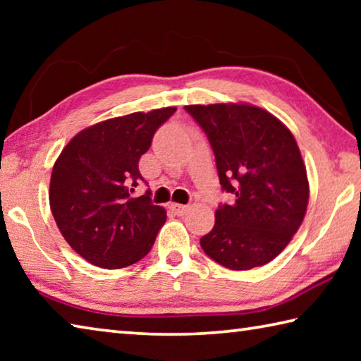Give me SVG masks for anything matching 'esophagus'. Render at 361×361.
<instances>
[{
    "mask_svg": "<svg viewBox=\"0 0 361 361\" xmlns=\"http://www.w3.org/2000/svg\"><path fill=\"white\" fill-rule=\"evenodd\" d=\"M170 209H172L176 215L181 216L185 215V213L188 212V205H181V204H170Z\"/></svg>",
    "mask_w": 361,
    "mask_h": 361,
    "instance_id": "1",
    "label": "esophagus"
}]
</instances>
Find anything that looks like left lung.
<instances>
[{"mask_svg": "<svg viewBox=\"0 0 361 361\" xmlns=\"http://www.w3.org/2000/svg\"><path fill=\"white\" fill-rule=\"evenodd\" d=\"M215 154L219 185L234 195L200 239L213 261L232 271L264 266L301 226L309 181L293 133L276 116L247 103L189 105Z\"/></svg>", "mask_w": 361, "mask_h": 361, "instance_id": "1", "label": "left lung"}]
</instances>
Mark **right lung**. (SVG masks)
I'll use <instances>...</instances> for the list:
<instances>
[{"instance_id":"add662e5","label":"right lung","mask_w":361,"mask_h":361,"mask_svg":"<svg viewBox=\"0 0 361 361\" xmlns=\"http://www.w3.org/2000/svg\"><path fill=\"white\" fill-rule=\"evenodd\" d=\"M175 106L132 113L90 126L71 138L54 164L49 204L70 247L90 264L121 269L145 258L166 223V210L148 189L138 161Z\"/></svg>"}]
</instances>
